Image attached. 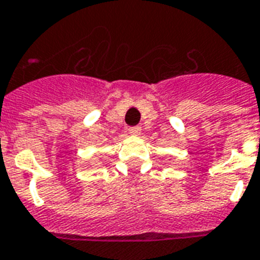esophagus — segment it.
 <instances>
[{"instance_id":"1","label":"esophagus","mask_w":260,"mask_h":260,"mask_svg":"<svg viewBox=\"0 0 260 260\" xmlns=\"http://www.w3.org/2000/svg\"><path fill=\"white\" fill-rule=\"evenodd\" d=\"M128 134L139 135V134H141V127H139V126H134V127H128Z\"/></svg>"}]
</instances>
